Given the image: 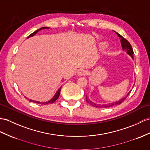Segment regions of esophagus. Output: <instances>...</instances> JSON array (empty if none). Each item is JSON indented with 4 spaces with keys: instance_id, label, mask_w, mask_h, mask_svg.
I'll return each instance as SVG.
<instances>
[{
    "instance_id": "esophagus-1",
    "label": "esophagus",
    "mask_w": 150,
    "mask_h": 150,
    "mask_svg": "<svg viewBox=\"0 0 150 150\" xmlns=\"http://www.w3.org/2000/svg\"><path fill=\"white\" fill-rule=\"evenodd\" d=\"M86 73H87V71L85 70V69H79V70L78 71V76H85V75H86Z\"/></svg>"
}]
</instances>
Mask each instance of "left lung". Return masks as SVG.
<instances>
[{"instance_id":"8db88e82","label":"left lung","mask_w":150,"mask_h":150,"mask_svg":"<svg viewBox=\"0 0 150 150\" xmlns=\"http://www.w3.org/2000/svg\"><path fill=\"white\" fill-rule=\"evenodd\" d=\"M116 34L118 35V37L120 38V41H121V44H122V48H123V50H125L127 51V53L129 54L130 56H131V57H132L133 59H134V52H133V49L132 46H131L130 42L127 41V39H125V38H124L123 37H122V36L119 34L118 33L116 32ZM131 92V91H130ZM130 92H129V93H128V94L127 95V96L123 97V98H122L121 100H120L118 101H116L115 102V103H109V104H102V105H100V104H97L96 103H93V102H92L91 100H90L88 99V98L87 96H86V102L88 104H90V105H92V106H94V107H96V108H109V107H111V106H114V105H120V104H122L123 102L125 100L127 97H128V96L130 94Z\"/></svg>"}]
</instances>
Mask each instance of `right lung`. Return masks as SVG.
<instances>
[{"mask_svg": "<svg viewBox=\"0 0 150 150\" xmlns=\"http://www.w3.org/2000/svg\"><path fill=\"white\" fill-rule=\"evenodd\" d=\"M48 29V28H50L49 27H42V28H39V29H38V30H35L34 32H33L32 34H31L30 35H28V37L27 38V39L28 38H29L30 37H32V36H33V35H34L35 34H37V32H38L39 30H42V29ZM61 88H62V86L59 89H58V90H57V93L54 94V96H53V97L52 98V99H51L50 100H49V101H47V102H45V103H40V102H38V101H35V100H30V102H33V103H38V104H52V103H53L54 102H55L57 99H58V98L59 97V96H60V90H61ZM25 98H27L26 97H25Z\"/></svg>", "mask_w": 150, "mask_h": 150, "instance_id": "obj_1", "label": "right lung"}]
</instances>
